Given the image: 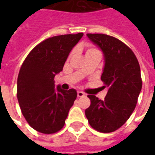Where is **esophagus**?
Listing matches in <instances>:
<instances>
[{
    "label": "esophagus",
    "mask_w": 155,
    "mask_h": 155,
    "mask_svg": "<svg viewBox=\"0 0 155 155\" xmlns=\"http://www.w3.org/2000/svg\"><path fill=\"white\" fill-rule=\"evenodd\" d=\"M85 94H84V93H83L82 91H78L77 92V96L78 97H83V96H84Z\"/></svg>",
    "instance_id": "obj_1"
}]
</instances>
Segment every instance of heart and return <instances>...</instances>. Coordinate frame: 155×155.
Here are the masks:
<instances>
[{
	"label": "heart",
	"mask_w": 155,
	"mask_h": 155,
	"mask_svg": "<svg viewBox=\"0 0 155 155\" xmlns=\"http://www.w3.org/2000/svg\"><path fill=\"white\" fill-rule=\"evenodd\" d=\"M94 51H98L96 49H94V48H89L86 51V53H90V52H94Z\"/></svg>",
	"instance_id": "1"
}]
</instances>
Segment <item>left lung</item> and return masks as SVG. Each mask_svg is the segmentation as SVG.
Masks as SVG:
<instances>
[{"label":"left lung","instance_id":"left-lung-1","mask_svg":"<svg viewBox=\"0 0 155 155\" xmlns=\"http://www.w3.org/2000/svg\"><path fill=\"white\" fill-rule=\"evenodd\" d=\"M104 54L101 81L107 86L104 101L89 94L85 116L91 126L101 133L114 132L130 118L142 89L139 61L132 50L120 40L104 34H87Z\"/></svg>","mask_w":155,"mask_h":155}]
</instances>
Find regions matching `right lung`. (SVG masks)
Returning a JSON list of instances; mask_svg holds the SVG:
<instances>
[{"label": "right lung", "mask_w": 155, "mask_h": 155, "mask_svg": "<svg viewBox=\"0 0 155 155\" xmlns=\"http://www.w3.org/2000/svg\"><path fill=\"white\" fill-rule=\"evenodd\" d=\"M83 33L53 36L41 42L23 62L17 78V99L31 126L43 134L61 130L77 97L74 89L54 88L55 74L62 71L68 55Z\"/></svg>", "instance_id": "1"}]
</instances>
